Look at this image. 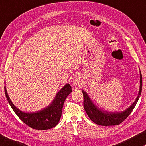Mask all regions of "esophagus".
Listing matches in <instances>:
<instances>
[{
    "label": "esophagus",
    "mask_w": 146,
    "mask_h": 146,
    "mask_svg": "<svg viewBox=\"0 0 146 146\" xmlns=\"http://www.w3.org/2000/svg\"><path fill=\"white\" fill-rule=\"evenodd\" d=\"M75 84L76 85V86H78V85L79 84H78V82L77 81H75Z\"/></svg>",
    "instance_id": "1"
}]
</instances>
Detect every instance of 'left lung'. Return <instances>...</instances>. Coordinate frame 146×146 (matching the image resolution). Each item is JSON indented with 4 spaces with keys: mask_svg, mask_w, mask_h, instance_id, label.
<instances>
[{
    "mask_svg": "<svg viewBox=\"0 0 146 146\" xmlns=\"http://www.w3.org/2000/svg\"><path fill=\"white\" fill-rule=\"evenodd\" d=\"M140 90L136 100L135 101V102L130 107L127 108L126 110L121 112H109L100 110V108H97V107L94 105L86 92L84 91H82L84 95V110H86L87 114L89 116L90 119L92 122H94L95 124L105 126L118 125V124H121L122 122L125 120L134 109L138 100L139 99L140 95L141 94L142 87V78L140 71Z\"/></svg>",
    "mask_w": 146,
    "mask_h": 146,
    "instance_id": "obj_1",
    "label": "left lung"
}]
</instances>
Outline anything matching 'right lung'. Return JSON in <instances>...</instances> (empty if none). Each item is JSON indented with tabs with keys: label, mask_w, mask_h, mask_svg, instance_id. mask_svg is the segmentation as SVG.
Wrapping results in <instances>:
<instances>
[{
	"label": "right lung",
	"mask_w": 146,
	"mask_h": 146,
	"mask_svg": "<svg viewBox=\"0 0 146 146\" xmlns=\"http://www.w3.org/2000/svg\"><path fill=\"white\" fill-rule=\"evenodd\" d=\"M4 91L11 107L23 123L34 129L46 130L54 128L59 123L61 117L63 104L72 90L70 84H66L58 92L51 104L43 110L33 113L23 112L18 109L9 99L6 87H4Z\"/></svg>",
	"instance_id": "obj_1"
}]
</instances>
